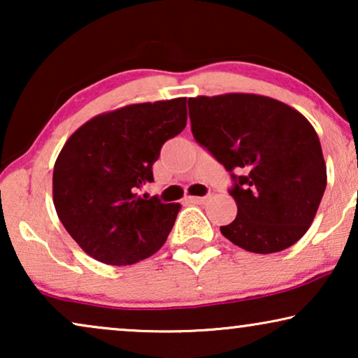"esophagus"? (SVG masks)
I'll return each instance as SVG.
<instances>
[{"instance_id":"1","label":"esophagus","mask_w":358,"mask_h":358,"mask_svg":"<svg viewBox=\"0 0 358 358\" xmlns=\"http://www.w3.org/2000/svg\"><path fill=\"white\" fill-rule=\"evenodd\" d=\"M208 200V197H189V202L190 203H205Z\"/></svg>"}]
</instances>
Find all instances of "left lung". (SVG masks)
<instances>
[{
  "label": "left lung",
  "mask_w": 358,
  "mask_h": 358,
  "mask_svg": "<svg viewBox=\"0 0 358 358\" xmlns=\"http://www.w3.org/2000/svg\"><path fill=\"white\" fill-rule=\"evenodd\" d=\"M194 138L227 171H241L238 215L220 228L256 254L283 251L311 227L327 174L316 130L303 114L267 96L228 92L189 97Z\"/></svg>",
  "instance_id": "1"
}]
</instances>
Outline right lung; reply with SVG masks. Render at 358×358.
<instances>
[{
    "label": "right lung",
    "mask_w": 358,
    "mask_h": 358,
    "mask_svg": "<svg viewBox=\"0 0 358 358\" xmlns=\"http://www.w3.org/2000/svg\"><path fill=\"white\" fill-rule=\"evenodd\" d=\"M185 104L176 97L104 112L63 145L53 166V205L87 256L130 266L166 243L180 205L146 201L136 189L153 182L161 146L185 129Z\"/></svg>",
    "instance_id": "1"
}]
</instances>
